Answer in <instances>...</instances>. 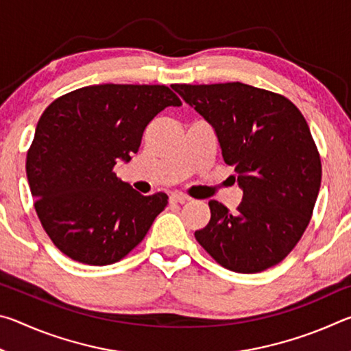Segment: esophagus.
<instances>
[{
    "label": "esophagus",
    "instance_id": "1",
    "mask_svg": "<svg viewBox=\"0 0 351 351\" xmlns=\"http://www.w3.org/2000/svg\"><path fill=\"white\" fill-rule=\"evenodd\" d=\"M170 201H171V203L182 204V203H186V201H189V197H187V195L181 193V192H173L170 195Z\"/></svg>",
    "mask_w": 351,
    "mask_h": 351
}]
</instances>
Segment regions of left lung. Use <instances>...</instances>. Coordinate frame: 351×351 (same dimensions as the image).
<instances>
[{"label": "left lung", "instance_id": "1", "mask_svg": "<svg viewBox=\"0 0 351 351\" xmlns=\"http://www.w3.org/2000/svg\"><path fill=\"white\" fill-rule=\"evenodd\" d=\"M171 88L210 123L243 190L237 212L209 201L210 221L195 239L226 269L280 263L304 235L322 180L305 117L280 94L240 82Z\"/></svg>", "mask_w": 351, "mask_h": 351}]
</instances>
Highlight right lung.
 <instances>
[{
  "label": "right lung",
  "mask_w": 351,
  "mask_h": 351,
  "mask_svg": "<svg viewBox=\"0 0 351 351\" xmlns=\"http://www.w3.org/2000/svg\"><path fill=\"white\" fill-rule=\"evenodd\" d=\"M167 106L181 100L164 85L105 83L64 94L41 114L27 181L41 226L69 258L116 263L167 206L165 193L144 197L112 171L132 161L145 127Z\"/></svg>",
  "instance_id": "1"
}]
</instances>
